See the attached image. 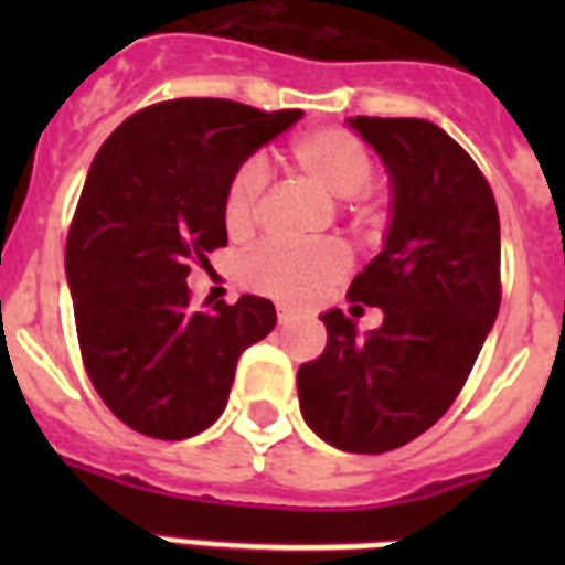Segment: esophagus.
Returning a JSON list of instances; mask_svg holds the SVG:
<instances>
[{"label": "esophagus", "mask_w": 565, "mask_h": 565, "mask_svg": "<svg viewBox=\"0 0 565 565\" xmlns=\"http://www.w3.org/2000/svg\"><path fill=\"white\" fill-rule=\"evenodd\" d=\"M296 322V313L290 308H278V326H290Z\"/></svg>", "instance_id": "esophagus-1"}]
</instances>
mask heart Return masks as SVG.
Segmentation results:
<instances>
[{
    "mask_svg": "<svg viewBox=\"0 0 565 565\" xmlns=\"http://www.w3.org/2000/svg\"><path fill=\"white\" fill-rule=\"evenodd\" d=\"M290 167L301 181L326 199H354L372 179L370 149L343 128H313L290 143ZM264 195V172L257 163H246L231 181L225 195V225L234 234L255 222ZM349 257L340 246L278 248L264 246L243 264V281L255 290L281 301L313 299L322 287L345 273Z\"/></svg>",
    "mask_w": 565,
    "mask_h": 565,
    "instance_id": "b5f03b06",
    "label": "heart"
}]
</instances>
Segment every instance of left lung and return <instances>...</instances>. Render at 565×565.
Returning a JSON list of instances; mask_svg holds the SVG:
<instances>
[{
    "instance_id": "left-lung-1",
    "label": "left lung",
    "mask_w": 565,
    "mask_h": 565,
    "mask_svg": "<svg viewBox=\"0 0 565 565\" xmlns=\"http://www.w3.org/2000/svg\"><path fill=\"white\" fill-rule=\"evenodd\" d=\"M390 179L384 246L349 299L384 310L363 334L326 310V352L299 366V407L328 446L381 455L451 407L501 305V231L475 161L428 119L349 117Z\"/></svg>"
}]
</instances>
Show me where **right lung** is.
I'll return each mask as SVG.
<instances>
[{
  "label": "right lung",
  "mask_w": 565,
  "mask_h": 565,
  "mask_svg": "<svg viewBox=\"0 0 565 565\" xmlns=\"http://www.w3.org/2000/svg\"><path fill=\"white\" fill-rule=\"evenodd\" d=\"M301 110L172 99L102 143L66 237V284L84 370L110 413L154 439L211 428L275 305L239 296L190 308V260L228 243L225 195L239 167Z\"/></svg>",
  "instance_id": "add662e5"
}]
</instances>
